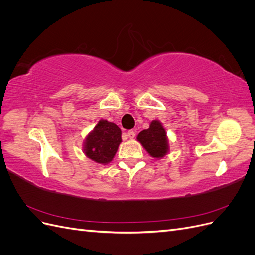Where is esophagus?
Segmentation results:
<instances>
[{"label":"esophagus","instance_id":"1","mask_svg":"<svg viewBox=\"0 0 255 255\" xmlns=\"http://www.w3.org/2000/svg\"><path fill=\"white\" fill-rule=\"evenodd\" d=\"M135 132H134V130H128V134H127V136L129 138V139H133V138L135 137Z\"/></svg>","mask_w":255,"mask_h":255}]
</instances>
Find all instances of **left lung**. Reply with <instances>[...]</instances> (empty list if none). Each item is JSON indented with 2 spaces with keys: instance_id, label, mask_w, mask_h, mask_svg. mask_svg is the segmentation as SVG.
<instances>
[{
  "instance_id": "obj_1",
  "label": "left lung",
  "mask_w": 255,
  "mask_h": 255,
  "mask_svg": "<svg viewBox=\"0 0 255 255\" xmlns=\"http://www.w3.org/2000/svg\"><path fill=\"white\" fill-rule=\"evenodd\" d=\"M139 141L144 150L153 158L160 159L169 153V140L166 129L159 120H153L148 129H143L138 134Z\"/></svg>"
}]
</instances>
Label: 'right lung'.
<instances>
[{
  "label": "right lung",
  "mask_w": 255,
  "mask_h": 255,
  "mask_svg": "<svg viewBox=\"0 0 255 255\" xmlns=\"http://www.w3.org/2000/svg\"><path fill=\"white\" fill-rule=\"evenodd\" d=\"M121 140V129L114 122L100 119L85 137L83 152L97 164L107 165L114 159Z\"/></svg>",
  "instance_id": "add662e5"
}]
</instances>
